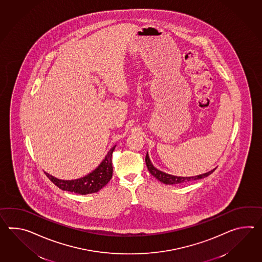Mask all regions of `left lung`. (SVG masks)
<instances>
[{
  "mask_svg": "<svg viewBox=\"0 0 262 262\" xmlns=\"http://www.w3.org/2000/svg\"><path fill=\"white\" fill-rule=\"evenodd\" d=\"M145 163H146V166H147L149 173L153 177H155L158 181L163 182L164 184H169V185L180 184V183H186V182H189V181L204 179V178L209 176L215 170V169H213V170H210V171L205 173V174H198V176H194V177H177V176H173V174H166V173H164L163 171H160L156 167H154L151 162H150V160H149L147 153L145 155Z\"/></svg>",
  "mask_w": 262,
  "mask_h": 262,
  "instance_id": "1",
  "label": "left lung"
}]
</instances>
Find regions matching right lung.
<instances>
[{
    "instance_id": "obj_1",
    "label": "right lung",
    "mask_w": 262,
    "mask_h": 262,
    "mask_svg": "<svg viewBox=\"0 0 262 262\" xmlns=\"http://www.w3.org/2000/svg\"><path fill=\"white\" fill-rule=\"evenodd\" d=\"M116 148L114 145L105 156V159L100 163L99 166L86 174L85 177L72 180V181H63L53 177L52 174L44 172L49 180L58 187L59 189L68 192H75L79 194H88L99 192L100 189L110 181L113 176V165H112V154Z\"/></svg>"
}]
</instances>
